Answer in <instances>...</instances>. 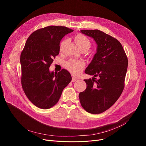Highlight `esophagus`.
<instances>
[{"mask_svg":"<svg viewBox=\"0 0 146 146\" xmlns=\"http://www.w3.org/2000/svg\"><path fill=\"white\" fill-rule=\"evenodd\" d=\"M76 80H77V79H76V78H74V77H73V78H72V82H76Z\"/></svg>","mask_w":146,"mask_h":146,"instance_id":"34e87169","label":"esophagus"}]
</instances>
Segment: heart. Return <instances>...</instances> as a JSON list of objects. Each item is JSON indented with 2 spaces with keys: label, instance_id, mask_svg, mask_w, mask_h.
Returning <instances> with one entry per match:
<instances>
[{
  "label": "heart",
  "instance_id": "1",
  "mask_svg": "<svg viewBox=\"0 0 146 146\" xmlns=\"http://www.w3.org/2000/svg\"><path fill=\"white\" fill-rule=\"evenodd\" d=\"M74 40L79 48L83 47H90V41L85 35L78 34L75 37ZM64 43L65 41H63L61 43L60 46V51L63 50ZM85 64L83 61L75 59L69 60L67 61H66L64 64L66 68L73 75H78L79 74H80L81 72L83 70L84 67H85Z\"/></svg>",
  "mask_w": 146,
  "mask_h": 146
}]
</instances>
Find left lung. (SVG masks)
Returning a JSON list of instances; mask_svg holds the SVG:
<instances>
[{
	"label": "left lung",
	"mask_w": 146,
	"mask_h": 146,
	"mask_svg": "<svg viewBox=\"0 0 146 146\" xmlns=\"http://www.w3.org/2000/svg\"><path fill=\"white\" fill-rule=\"evenodd\" d=\"M93 38L98 47L85 73L99 78L84 80L86 89L79 94L82 106L86 111L98 114L108 110L121 96L125 86L128 58L116 38L98 29L81 30Z\"/></svg>",
	"instance_id": "1"
}]
</instances>
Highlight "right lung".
<instances>
[{"instance_id":"1","label":"right lung","mask_w":146,"mask_h":146,"mask_svg":"<svg viewBox=\"0 0 146 146\" xmlns=\"http://www.w3.org/2000/svg\"><path fill=\"white\" fill-rule=\"evenodd\" d=\"M73 31L61 26L37 29L28 37L21 52L22 87L38 108L47 110L54 106L72 80L71 74L65 69L56 73L50 72L49 67L59 54L61 40Z\"/></svg>"}]
</instances>
